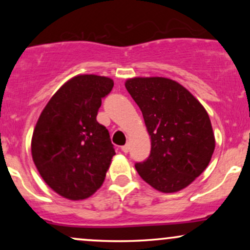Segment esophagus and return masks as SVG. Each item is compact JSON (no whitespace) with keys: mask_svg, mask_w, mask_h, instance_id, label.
Segmentation results:
<instances>
[{"mask_svg":"<svg viewBox=\"0 0 250 250\" xmlns=\"http://www.w3.org/2000/svg\"><path fill=\"white\" fill-rule=\"evenodd\" d=\"M129 148H130V147H129V145H128V143H125V146H122V151H123V153H128V151H129Z\"/></svg>","mask_w":250,"mask_h":250,"instance_id":"obj_1","label":"esophagus"}]
</instances>
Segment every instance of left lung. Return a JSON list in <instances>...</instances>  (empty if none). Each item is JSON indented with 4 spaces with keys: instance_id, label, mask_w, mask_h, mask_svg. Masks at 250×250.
Here are the masks:
<instances>
[{
    "instance_id": "1",
    "label": "left lung",
    "mask_w": 250,
    "mask_h": 250,
    "mask_svg": "<svg viewBox=\"0 0 250 250\" xmlns=\"http://www.w3.org/2000/svg\"><path fill=\"white\" fill-rule=\"evenodd\" d=\"M125 88L142 111L151 139L137 173L162 193L186 188L207 168L215 149L208 113L180 83L166 77H135Z\"/></svg>"
}]
</instances>
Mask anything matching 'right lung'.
Wrapping results in <instances>:
<instances>
[{"mask_svg":"<svg viewBox=\"0 0 250 250\" xmlns=\"http://www.w3.org/2000/svg\"><path fill=\"white\" fill-rule=\"evenodd\" d=\"M113 87L104 76L73 77L39 117L31 140L34 163L44 182L65 199H87L104 181L115 149L96 116Z\"/></svg>","mask_w":250,"mask_h":250,"instance_id":"add662e5","label":"right lung"}]
</instances>
